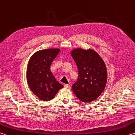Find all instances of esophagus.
Wrapping results in <instances>:
<instances>
[{"label":"esophagus","mask_w":135,"mask_h":135,"mask_svg":"<svg viewBox=\"0 0 135 135\" xmlns=\"http://www.w3.org/2000/svg\"><path fill=\"white\" fill-rule=\"evenodd\" d=\"M64 88H68V89H70V88H71V86L69 84H64Z\"/></svg>","instance_id":"1"}]
</instances>
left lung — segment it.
Returning <instances> with one entry per match:
<instances>
[{"instance_id": "1", "label": "left lung", "mask_w": 135, "mask_h": 135, "mask_svg": "<svg viewBox=\"0 0 135 135\" xmlns=\"http://www.w3.org/2000/svg\"><path fill=\"white\" fill-rule=\"evenodd\" d=\"M78 71L77 81L72 89L79 100L89 103L96 99L105 87L107 68L103 60L92 49L79 48L71 51Z\"/></svg>"}]
</instances>
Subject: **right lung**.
Returning <instances> with one entry per match:
<instances>
[{"label": "right lung", "instance_id": "add662e5", "mask_svg": "<svg viewBox=\"0 0 135 135\" xmlns=\"http://www.w3.org/2000/svg\"><path fill=\"white\" fill-rule=\"evenodd\" d=\"M60 52L59 49H47L36 51L28 62L27 79L32 92L48 102L54 98L63 86L56 81L50 71V65Z\"/></svg>", "mask_w": 135, "mask_h": 135}]
</instances>
